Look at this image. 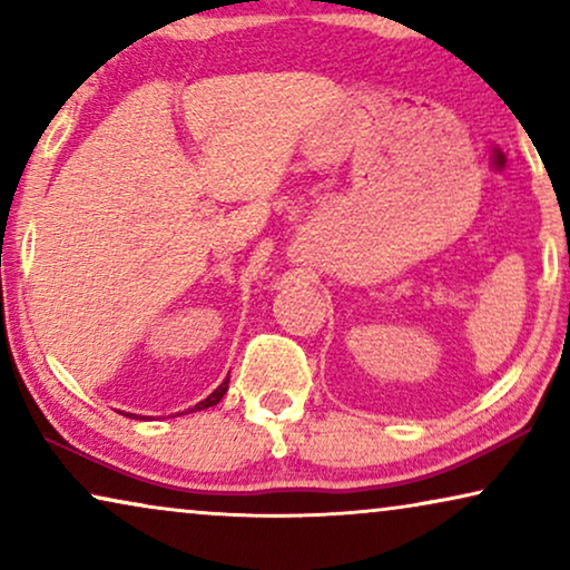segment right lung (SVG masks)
I'll return each mask as SVG.
<instances>
[{"mask_svg":"<svg viewBox=\"0 0 570 570\" xmlns=\"http://www.w3.org/2000/svg\"><path fill=\"white\" fill-rule=\"evenodd\" d=\"M228 376H230V373H228ZM225 392H228V379H225V381H223V384H220V386H217V389H215V392L207 396V400H202L199 404H194V407H191V412H197V410H205V407H213V404H217V402H220V400H223V396H225Z\"/></svg>","mask_w":570,"mask_h":570,"instance_id":"1","label":"right lung"}]
</instances>
